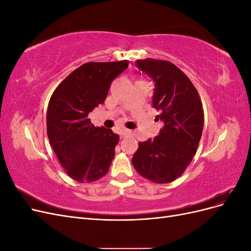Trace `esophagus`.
Returning a JSON list of instances; mask_svg holds the SVG:
<instances>
[{
    "label": "esophagus",
    "mask_w": 251,
    "mask_h": 251,
    "mask_svg": "<svg viewBox=\"0 0 251 251\" xmlns=\"http://www.w3.org/2000/svg\"><path fill=\"white\" fill-rule=\"evenodd\" d=\"M131 134H132V132L130 130H123V131H120V133H119L121 138H125V137H126V136H130Z\"/></svg>",
    "instance_id": "obj_1"
}]
</instances>
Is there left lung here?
<instances>
[{
	"label": "left lung",
	"instance_id": "left-lung-1",
	"mask_svg": "<svg viewBox=\"0 0 251 251\" xmlns=\"http://www.w3.org/2000/svg\"><path fill=\"white\" fill-rule=\"evenodd\" d=\"M136 66L154 80L153 105L164 124L154 139L139 142L132 158L135 170L155 183H170L192 162L200 142L204 112L192 81L168 60L138 59Z\"/></svg>",
	"mask_w": 251,
	"mask_h": 251
}]
</instances>
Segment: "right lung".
Segmentation results:
<instances>
[{
	"instance_id": "1",
	"label": "right lung",
	"mask_w": 251,
	"mask_h": 251,
	"mask_svg": "<svg viewBox=\"0 0 251 251\" xmlns=\"http://www.w3.org/2000/svg\"><path fill=\"white\" fill-rule=\"evenodd\" d=\"M128 66L126 59L86 63L53 92L47 110L50 146L68 176L93 182L108 173L119 141L111 128L94 126L90 112L104 102L111 82Z\"/></svg>"
}]
</instances>
